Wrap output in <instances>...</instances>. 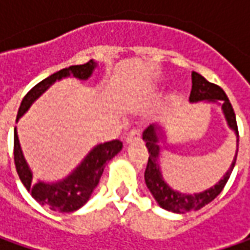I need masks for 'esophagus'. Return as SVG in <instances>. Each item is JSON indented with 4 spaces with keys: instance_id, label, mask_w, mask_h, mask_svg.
<instances>
[{
    "instance_id": "1",
    "label": "esophagus",
    "mask_w": 250,
    "mask_h": 250,
    "mask_svg": "<svg viewBox=\"0 0 250 250\" xmlns=\"http://www.w3.org/2000/svg\"><path fill=\"white\" fill-rule=\"evenodd\" d=\"M138 140H140V132L138 129H133V130H130L129 133H128V136L125 138V143H126V145H129V143L138 142Z\"/></svg>"
}]
</instances>
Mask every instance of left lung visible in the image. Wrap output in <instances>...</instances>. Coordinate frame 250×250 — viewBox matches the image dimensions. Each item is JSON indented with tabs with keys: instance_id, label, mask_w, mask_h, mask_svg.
Masks as SVG:
<instances>
[{
	"instance_id": "8db88e82",
	"label": "left lung",
	"mask_w": 250,
	"mask_h": 250,
	"mask_svg": "<svg viewBox=\"0 0 250 250\" xmlns=\"http://www.w3.org/2000/svg\"><path fill=\"white\" fill-rule=\"evenodd\" d=\"M189 101L190 103H199V101L214 103L221 107L228 128L232 130L236 136V153L226 175L221 178L214 187L208 188L199 193H182L168 185L163 177L161 167H160L159 160L160 154H161L160 143L166 142V138H167L166 130L163 129L161 125L153 124L143 132V140L149 150V161H147V167L145 171V182L160 207L166 208L168 211L181 213V214L202 208L221 193V190L226 187L227 181L229 179V175L235 166L236 154H238V142H239L235 112H234V108L228 100L227 94L220 86L207 82L206 79L197 72H192V90H190Z\"/></svg>"
}]
</instances>
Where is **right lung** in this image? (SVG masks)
Here are the masks:
<instances>
[{
	"label": "right lung",
	"mask_w": 250,
	"mask_h": 250,
	"mask_svg": "<svg viewBox=\"0 0 250 250\" xmlns=\"http://www.w3.org/2000/svg\"><path fill=\"white\" fill-rule=\"evenodd\" d=\"M96 68H97V62L90 60L89 62L83 65H72L69 68H63L61 71L50 75L40 83H37L24 96L21 103L16 122L22 118V115L30 108V105L44 91L48 90V87L53 83L69 76H73L81 81H87ZM121 149H122V142L117 139L96 145L81 161V164L63 179L55 182H45V181L33 182V172L24 159L18 138V130L16 128L14 130L15 167L22 184L40 205L48 206L54 211H61V213H71L81 208L83 205H86V202L90 199L93 190L99 185L107 163L114 159L120 153Z\"/></svg>",
	"instance_id": "1"
}]
</instances>
